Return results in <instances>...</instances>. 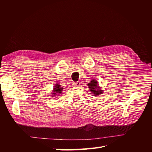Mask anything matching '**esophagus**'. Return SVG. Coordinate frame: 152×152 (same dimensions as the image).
I'll list each match as a JSON object with an SVG mask.
<instances>
[{
  "instance_id": "esophagus-1",
  "label": "esophagus",
  "mask_w": 152,
  "mask_h": 152,
  "mask_svg": "<svg viewBox=\"0 0 152 152\" xmlns=\"http://www.w3.org/2000/svg\"><path fill=\"white\" fill-rule=\"evenodd\" d=\"M74 86H76V87H78L80 86V82H76L74 83Z\"/></svg>"
}]
</instances>
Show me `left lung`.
<instances>
[{"mask_svg":"<svg viewBox=\"0 0 152 152\" xmlns=\"http://www.w3.org/2000/svg\"><path fill=\"white\" fill-rule=\"evenodd\" d=\"M89 90L93 93V95H99L100 94H102L103 90H101L99 89V86L98 85V82L96 80L93 79L91 82L88 83V84Z\"/></svg>","mask_w":152,"mask_h":152,"instance_id":"obj_1","label":"left lung"}]
</instances>
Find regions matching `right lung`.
<instances>
[{"label": "right lung", "mask_w": 152, "mask_h": 152, "mask_svg": "<svg viewBox=\"0 0 152 152\" xmlns=\"http://www.w3.org/2000/svg\"><path fill=\"white\" fill-rule=\"evenodd\" d=\"M63 87H61V85L59 84H56V86H54L53 90V94L55 95V96L56 95H59L60 93L63 91Z\"/></svg>", "instance_id": "obj_1"}]
</instances>
